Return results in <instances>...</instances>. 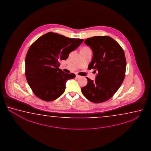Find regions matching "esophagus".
Segmentation results:
<instances>
[{
  "label": "esophagus",
  "instance_id": "1",
  "mask_svg": "<svg viewBox=\"0 0 151 151\" xmlns=\"http://www.w3.org/2000/svg\"><path fill=\"white\" fill-rule=\"evenodd\" d=\"M81 76H80L79 75H78V74L76 75V78H81Z\"/></svg>",
  "mask_w": 151,
  "mask_h": 151
}]
</instances>
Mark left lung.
<instances>
[{"mask_svg":"<svg viewBox=\"0 0 151 151\" xmlns=\"http://www.w3.org/2000/svg\"><path fill=\"white\" fill-rule=\"evenodd\" d=\"M84 42L93 52L88 69H94L97 73L95 81L87 77L88 83L81 88V91L91 102H105L113 97L125 78L126 61L124 51L109 36H93Z\"/></svg>","mask_w":151,"mask_h":151,"instance_id":"obj_1","label":"left lung"}]
</instances>
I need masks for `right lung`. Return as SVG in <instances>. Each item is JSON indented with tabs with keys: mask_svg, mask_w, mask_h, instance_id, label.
Segmentation results:
<instances>
[{
	"mask_svg": "<svg viewBox=\"0 0 151 151\" xmlns=\"http://www.w3.org/2000/svg\"><path fill=\"white\" fill-rule=\"evenodd\" d=\"M83 41L49 32L41 36L28 49L25 59V76L33 92L41 99L51 101L61 96L69 79L76 77L59 69L61 60Z\"/></svg>",
	"mask_w": 151,
	"mask_h": 151,
	"instance_id": "right-lung-1",
	"label": "right lung"
}]
</instances>
